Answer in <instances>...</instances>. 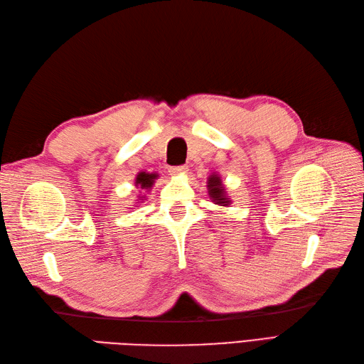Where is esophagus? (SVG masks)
<instances>
[{"label":"esophagus","mask_w":364,"mask_h":364,"mask_svg":"<svg viewBox=\"0 0 364 364\" xmlns=\"http://www.w3.org/2000/svg\"><path fill=\"white\" fill-rule=\"evenodd\" d=\"M170 174H173V176H179V174H183V173H186V167L185 165H178V167H170Z\"/></svg>","instance_id":"34e87169"}]
</instances>
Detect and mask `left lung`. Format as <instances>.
Instances as JSON below:
<instances>
[{"mask_svg": "<svg viewBox=\"0 0 364 364\" xmlns=\"http://www.w3.org/2000/svg\"><path fill=\"white\" fill-rule=\"evenodd\" d=\"M208 193H209V197H213V200L217 205L228 206L230 203V200L226 197L225 186L222 183V179H220L217 174L209 176V179H208Z\"/></svg>", "mask_w": 364, "mask_h": 364, "instance_id": "obj_1", "label": "left lung"}]
</instances>
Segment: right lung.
Instances as JSON below:
<instances>
[{"label": "right lung", "mask_w": 364, "mask_h": 364, "mask_svg": "<svg viewBox=\"0 0 364 364\" xmlns=\"http://www.w3.org/2000/svg\"><path fill=\"white\" fill-rule=\"evenodd\" d=\"M155 179H158V174H156V173L141 171V173H138V176H136L135 185H136V186H141L142 190H150L151 185L155 183Z\"/></svg>", "instance_id": "add662e5"}]
</instances>
